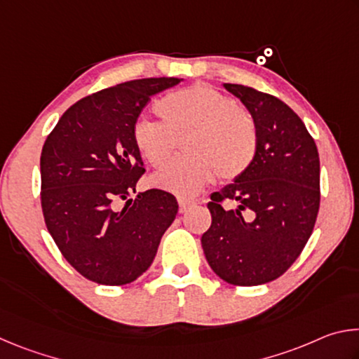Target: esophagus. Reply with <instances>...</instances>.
Returning a JSON list of instances; mask_svg holds the SVG:
<instances>
[{"mask_svg":"<svg viewBox=\"0 0 359 359\" xmlns=\"http://www.w3.org/2000/svg\"><path fill=\"white\" fill-rule=\"evenodd\" d=\"M177 201H179V210L182 212V214H185L187 210H190L191 208H194V205L198 204L196 201H194V199L185 198V196H179Z\"/></svg>","mask_w":359,"mask_h":359,"instance_id":"1","label":"esophagus"}]
</instances>
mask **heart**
Wrapping results in <instances>:
<instances>
[{"instance_id": "heart-1", "label": "heart", "mask_w": 359, "mask_h": 359, "mask_svg": "<svg viewBox=\"0 0 359 359\" xmlns=\"http://www.w3.org/2000/svg\"><path fill=\"white\" fill-rule=\"evenodd\" d=\"M158 121L139 120L133 141L149 165L165 166L185 144L179 158L151 177V184L177 194H194L215 174L224 180L241 177L253 165L259 133L253 115L214 87L196 83L156 102Z\"/></svg>"}]
</instances>
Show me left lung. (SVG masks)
<instances>
[{"instance_id":"1","label":"left lung","mask_w":359,"mask_h":359,"mask_svg":"<svg viewBox=\"0 0 359 359\" xmlns=\"http://www.w3.org/2000/svg\"><path fill=\"white\" fill-rule=\"evenodd\" d=\"M257 121L253 165L208 204L210 228L201 238L209 266L224 282L255 287L290 269L311 238L320 209V158L293 109L269 93L224 83ZM238 202V210L223 208Z\"/></svg>"}]
</instances>
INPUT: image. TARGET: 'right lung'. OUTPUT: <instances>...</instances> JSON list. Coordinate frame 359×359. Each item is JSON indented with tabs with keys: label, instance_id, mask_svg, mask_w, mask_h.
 I'll list each match as a JSON object with an SVG mask.
<instances>
[{
	"label": "right lung",
	"instance_id": "right-lung-1",
	"mask_svg": "<svg viewBox=\"0 0 359 359\" xmlns=\"http://www.w3.org/2000/svg\"><path fill=\"white\" fill-rule=\"evenodd\" d=\"M177 77L137 79L72 104L41 151V205L48 233L79 274L126 285L149 269L177 215L174 194L139 193L144 166L135 141L139 114Z\"/></svg>",
	"mask_w": 359,
	"mask_h": 359
}]
</instances>
